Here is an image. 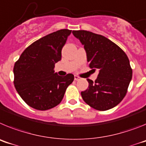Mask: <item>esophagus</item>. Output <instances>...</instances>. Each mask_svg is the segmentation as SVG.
I'll return each instance as SVG.
<instances>
[{"instance_id":"1","label":"esophagus","mask_w":146,"mask_h":146,"mask_svg":"<svg viewBox=\"0 0 146 146\" xmlns=\"http://www.w3.org/2000/svg\"><path fill=\"white\" fill-rule=\"evenodd\" d=\"M80 79H81V77H78V76H77V75L74 76V80L77 81V80H80Z\"/></svg>"}]
</instances>
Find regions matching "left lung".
<instances>
[{
    "label": "left lung",
    "mask_w": 146,
    "mask_h": 146,
    "mask_svg": "<svg viewBox=\"0 0 146 146\" xmlns=\"http://www.w3.org/2000/svg\"><path fill=\"white\" fill-rule=\"evenodd\" d=\"M72 33L84 45L89 67L99 72L94 82L87 80L88 88L81 92L82 99L97 110L114 108L126 96L132 77L127 55L118 45L102 35L87 31H73Z\"/></svg>",
    "instance_id": "obj_1"
}]
</instances>
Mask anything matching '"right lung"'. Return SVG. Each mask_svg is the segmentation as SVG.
<instances>
[{
    "label": "right lung",
    "mask_w": 146,
    "mask_h": 146,
    "mask_svg": "<svg viewBox=\"0 0 146 146\" xmlns=\"http://www.w3.org/2000/svg\"><path fill=\"white\" fill-rule=\"evenodd\" d=\"M72 31L62 29L45 36L27 47L14 66L15 88L23 101L38 110L57 106L64 98L74 75L61 77L55 64Z\"/></svg>",
    "instance_id": "obj_1"
}]
</instances>
